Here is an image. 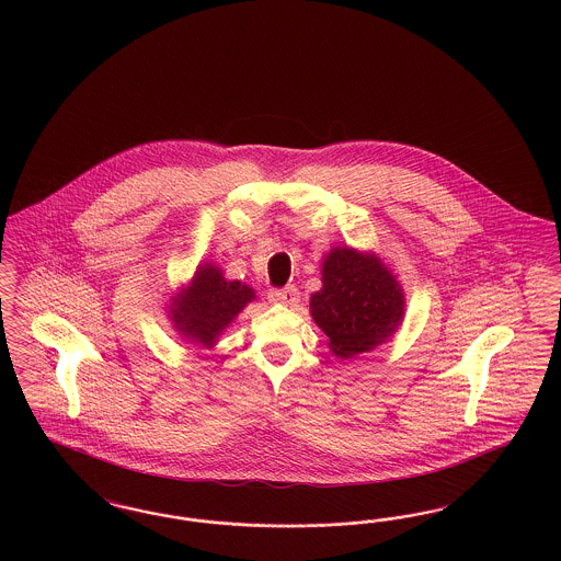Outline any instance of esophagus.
<instances>
[{
	"label": "esophagus",
	"mask_w": 561,
	"mask_h": 561,
	"mask_svg": "<svg viewBox=\"0 0 561 561\" xmlns=\"http://www.w3.org/2000/svg\"><path fill=\"white\" fill-rule=\"evenodd\" d=\"M268 300L273 302H279V305H286V307H296L298 300H300V294L294 288V286H286L282 290H271L268 293Z\"/></svg>",
	"instance_id": "obj_1"
}]
</instances>
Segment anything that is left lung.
<instances>
[{
	"label": "left lung",
	"instance_id": "left-lung-1",
	"mask_svg": "<svg viewBox=\"0 0 561 561\" xmlns=\"http://www.w3.org/2000/svg\"><path fill=\"white\" fill-rule=\"evenodd\" d=\"M311 316L336 357H355L389 341L403 320V290L370 252L332 248L321 265V290L311 294Z\"/></svg>",
	"mask_w": 561,
	"mask_h": 561
}]
</instances>
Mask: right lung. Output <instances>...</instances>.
<instances>
[{
	"label": "right lung",
	"mask_w": 561,
	"mask_h": 561,
	"mask_svg": "<svg viewBox=\"0 0 561 561\" xmlns=\"http://www.w3.org/2000/svg\"><path fill=\"white\" fill-rule=\"evenodd\" d=\"M254 298L250 286L238 279L229 282L216 265L204 263L195 271L187 288L172 296L170 320L188 343L210 348L222 330Z\"/></svg>",
	"instance_id": "right-lung-1"
}]
</instances>
